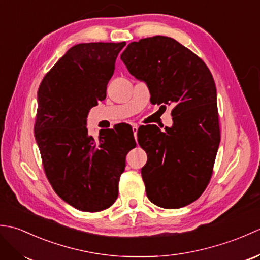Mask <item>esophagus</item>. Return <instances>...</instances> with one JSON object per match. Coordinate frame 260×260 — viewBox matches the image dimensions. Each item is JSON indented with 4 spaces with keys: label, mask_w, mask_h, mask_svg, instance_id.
I'll return each instance as SVG.
<instances>
[{
    "label": "esophagus",
    "mask_w": 260,
    "mask_h": 260,
    "mask_svg": "<svg viewBox=\"0 0 260 260\" xmlns=\"http://www.w3.org/2000/svg\"><path fill=\"white\" fill-rule=\"evenodd\" d=\"M132 129H133L134 137H135V140H136V139H137V131H139V126H137V125H133V126H132Z\"/></svg>",
    "instance_id": "34e87169"
}]
</instances>
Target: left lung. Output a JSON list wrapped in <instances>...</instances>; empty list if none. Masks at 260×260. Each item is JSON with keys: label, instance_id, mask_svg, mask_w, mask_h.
I'll return each mask as SVG.
<instances>
[{"label": "left lung", "instance_id": "8db88e82", "mask_svg": "<svg viewBox=\"0 0 260 260\" xmlns=\"http://www.w3.org/2000/svg\"><path fill=\"white\" fill-rule=\"evenodd\" d=\"M120 59L147 85L152 104L174 106L172 126L137 133L147 154L141 171L147 198L164 209L185 207L206 190L220 144L213 77L202 59L169 37L131 42Z\"/></svg>", "mask_w": 260, "mask_h": 260}]
</instances>
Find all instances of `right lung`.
<instances>
[{"label":"right lung","mask_w":260,"mask_h":260,"mask_svg":"<svg viewBox=\"0 0 260 260\" xmlns=\"http://www.w3.org/2000/svg\"><path fill=\"white\" fill-rule=\"evenodd\" d=\"M125 42L79 43L45 76L38 90L35 137L54 192L86 212L109 208L118 197L125 157L136 146L121 126L88 134L87 116L106 98L115 61Z\"/></svg>","instance_id":"obj_1"}]
</instances>
